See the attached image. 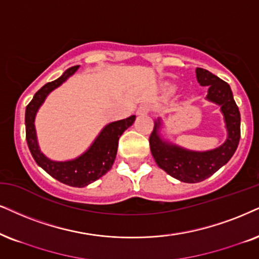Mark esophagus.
<instances>
[{
    "instance_id": "34e87169",
    "label": "esophagus",
    "mask_w": 259,
    "mask_h": 259,
    "mask_svg": "<svg viewBox=\"0 0 259 259\" xmlns=\"http://www.w3.org/2000/svg\"><path fill=\"white\" fill-rule=\"evenodd\" d=\"M150 112V105L148 104H142L137 109V114H148Z\"/></svg>"
}]
</instances>
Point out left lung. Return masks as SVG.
I'll use <instances>...</instances> for the list:
<instances>
[{
  "instance_id": "obj_1",
  "label": "left lung",
  "mask_w": 259,
  "mask_h": 259,
  "mask_svg": "<svg viewBox=\"0 0 259 259\" xmlns=\"http://www.w3.org/2000/svg\"><path fill=\"white\" fill-rule=\"evenodd\" d=\"M196 76L201 86L209 87L207 99L221 106L228 132L226 142L209 152H190L163 142L160 139L158 134L160 120L155 122L149 136L150 150L159 167L173 178L184 183H198L214 175L232 158L240 140V112L230 84L202 68L196 69Z\"/></svg>"
}]
</instances>
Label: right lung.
Instances as JSON below:
<instances>
[{
    "label": "right lung",
    "mask_w": 259,
    "mask_h": 259,
    "mask_svg": "<svg viewBox=\"0 0 259 259\" xmlns=\"http://www.w3.org/2000/svg\"><path fill=\"white\" fill-rule=\"evenodd\" d=\"M78 65L67 69L57 80L51 81L44 84L37 93L34 94L33 99L29 101L26 106L25 124H26V141L31 152L32 156L40 167L48 172L51 177L57 179L63 184L75 186V188H83L101 176H104L109 169L112 167L114 159H116L117 148H118V140L122 134L130 125H133L135 116H130L129 118L117 120L110 123L104 127L103 132L99 134L97 140L94 141L91 148L86 153L78 156L77 159L70 161L58 162L51 161L39 150L37 137H35L34 129V117L35 113L41 105L42 101L51 91L61 86L70 75H73L77 70Z\"/></svg>",
    "instance_id": "add662e5"
}]
</instances>
